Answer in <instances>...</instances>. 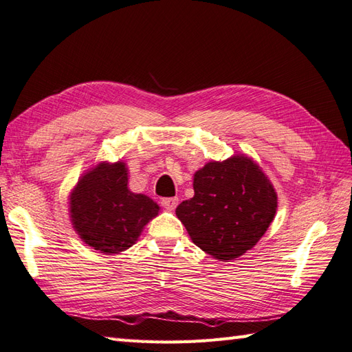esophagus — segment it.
<instances>
[{
	"mask_svg": "<svg viewBox=\"0 0 352 352\" xmlns=\"http://www.w3.org/2000/svg\"><path fill=\"white\" fill-rule=\"evenodd\" d=\"M179 204V198L177 197H168L162 199V206L167 210H175L176 206Z\"/></svg>",
	"mask_w": 352,
	"mask_h": 352,
	"instance_id": "34e87169",
	"label": "esophagus"
}]
</instances>
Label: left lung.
Instances as JSON below:
<instances>
[{
	"instance_id": "obj_1",
	"label": "left lung",
	"mask_w": 352,
	"mask_h": 352,
	"mask_svg": "<svg viewBox=\"0 0 352 352\" xmlns=\"http://www.w3.org/2000/svg\"><path fill=\"white\" fill-rule=\"evenodd\" d=\"M194 198L180 202L176 216L190 239L217 260L238 258L267 230L278 195L251 158L211 162L194 176Z\"/></svg>"
}]
</instances>
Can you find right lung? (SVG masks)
Returning <instances> with one entry per match:
<instances>
[{"label":"right lung","mask_w":352,"mask_h":352,"mask_svg":"<svg viewBox=\"0 0 352 352\" xmlns=\"http://www.w3.org/2000/svg\"><path fill=\"white\" fill-rule=\"evenodd\" d=\"M160 207L127 189L124 163H101L89 170L70 195V217L78 235L94 250L119 254L136 242Z\"/></svg>","instance_id":"right-lung-1"}]
</instances>
